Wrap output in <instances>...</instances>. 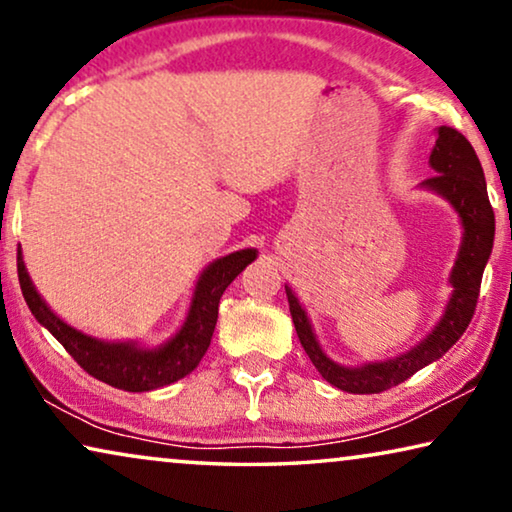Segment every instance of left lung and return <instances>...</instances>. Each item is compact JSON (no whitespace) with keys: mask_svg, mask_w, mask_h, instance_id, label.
I'll list each match as a JSON object with an SVG mask.
<instances>
[{"mask_svg":"<svg viewBox=\"0 0 512 512\" xmlns=\"http://www.w3.org/2000/svg\"><path fill=\"white\" fill-rule=\"evenodd\" d=\"M436 174L427 178L424 185L429 190L443 194L455 206L464 225V241L459 248V257L452 269V297L438 327L424 338V341L406 355L390 362L366 364L362 369H345L322 352L315 341L311 322L306 311L294 297L290 287H285L287 304H290L292 322L297 336L304 345L306 355L311 357L320 376L338 390L350 394H378L390 387L408 380L424 366L443 357L455 345L469 327L480 297L482 271L494 246V211L487 197L485 174H482L480 160L462 132L455 127H438L436 148L429 157Z\"/></svg>","mask_w":512,"mask_h":512,"instance_id":"left-lung-1","label":"left lung"}]
</instances>
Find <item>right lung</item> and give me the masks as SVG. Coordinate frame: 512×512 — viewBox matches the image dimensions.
Segmentation results:
<instances>
[{
  "label": "right lung",
  "mask_w": 512,
  "mask_h": 512,
  "mask_svg": "<svg viewBox=\"0 0 512 512\" xmlns=\"http://www.w3.org/2000/svg\"><path fill=\"white\" fill-rule=\"evenodd\" d=\"M257 257V250H239L213 262L201 273L194 299L187 313L185 325L171 338L169 343L155 350H141L132 343H104L97 338L85 336L67 322H62L50 308L43 304L39 292L34 290L30 276H27L23 255L18 250V280L23 297L37 318L62 348L76 359L83 371L102 383L118 387L125 392H148L157 387L171 385L181 380L187 373L197 369L201 357L206 355L211 336L218 322V306L222 292L229 283L246 269Z\"/></svg>",
  "instance_id": "1"
}]
</instances>
